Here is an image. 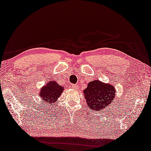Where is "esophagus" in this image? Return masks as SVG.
Listing matches in <instances>:
<instances>
[{
  "mask_svg": "<svg viewBox=\"0 0 151 151\" xmlns=\"http://www.w3.org/2000/svg\"><path fill=\"white\" fill-rule=\"evenodd\" d=\"M72 88H73V89H78V86H77L76 84H72Z\"/></svg>",
  "mask_w": 151,
  "mask_h": 151,
  "instance_id": "obj_1",
  "label": "esophagus"
}]
</instances>
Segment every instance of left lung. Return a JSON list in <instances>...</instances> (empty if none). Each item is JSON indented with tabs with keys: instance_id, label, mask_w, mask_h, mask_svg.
Returning <instances> with one entry per match:
<instances>
[{
	"instance_id": "8db88e82",
	"label": "left lung",
	"mask_w": 151,
	"mask_h": 151,
	"mask_svg": "<svg viewBox=\"0 0 151 151\" xmlns=\"http://www.w3.org/2000/svg\"><path fill=\"white\" fill-rule=\"evenodd\" d=\"M115 93L113 86L104 84L98 80L89 82L84 91L89 108L97 111L108 107L113 101Z\"/></svg>"
}]
</instances>
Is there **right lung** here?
<instances>
[{
	"instance_id": "obj_1",
	"label": "right lung",
	"mask_w": 151,
	"mask_h": 151,
	"mask_svg": "<svg viewBox=\"0 0 151 151\" xmlns=\"http://www.w3.org/2000/svg\"><path fill=\"white\" fill-rule=\"evenodd\" d=\"M63 88L58 84L56 81H50L45 86L41 88L40 96L41 99L49 103H55L57 99L61 95Z\"/></svg>"
}]
</instances>
